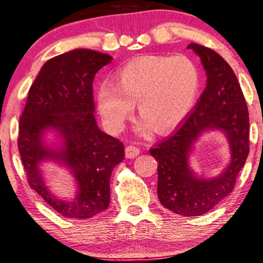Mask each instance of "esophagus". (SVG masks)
<instances>
[{"instance_id": "34e87169", "label": "esophagus", "mask_w": 263, "mask_h": 263, "mask_svg": "<svg viewBox=\"0 0 263 263\" xmlns=\"http://www.w3.org/2000/svg\"><path fill=\"white\" fill-rule=\"evenodd\" d=\"M139 153H141V150L135 145H127L125 148V155L126 157H128V159H134V157L139 155Z\"/></svg>"}]
</instances>
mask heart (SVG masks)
Masks as SVG:
<instances>
[{
    "label": "heart",
    "mask_w": 263,
    "mask_h": 263,
    "mask_svg": "<svg viewBox=\"0 0 263 263\" xmlns=\"http://www.w3.org/2000/svg\"><path fill=\"white\" fill-rule=\"evenodd\" d=\"M199 84L201 73L187 56H143L119 71L117 86L100 87L97 103L110 131L125 127L137 103L142 134L153 127L166 132L177 127L191 110Z\"/></svg>",
    "instance_id": "1"
}]
</instances>
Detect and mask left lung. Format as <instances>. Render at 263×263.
I'll return each instance as SVG.
<instances>
[{
    "instance_id": "8db88e82",
    "label": "left lung",
    "mask_w": 263,
    "mask_h": 263,
    "mask_svg": "<svg viewBox=\"0 0 263 263\" xmlns=\"http://www.w3.org/2000/svg\"><path fill=\"white\" fill-rule=\"evenodd\" d=\"M187 48L201 58L207 85L191 113L150 154L159 163L161 204L176 214L197 216L208 213L233 190L249 155V111L237 77L221 56L201 44L191 43ZM213 128L226 132L233 156L222 175L201 180L191 172L187 157L199 135Z\"/></svg>"
}]
</instances>
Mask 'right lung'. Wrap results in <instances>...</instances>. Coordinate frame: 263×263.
Wrapping results in <instances>:
<instances>
[{
  "instance_id": "obj_1",
  "label": "right lung",
  "mask_w": 263,
  "mask_h": 263,
  "mask_svg": "<svg viewBox=\"0 0 263 263\" xmlns=\"http://www.w3.org/2000/svg\"><path fill=\"white\" fill-rule=\"evenodd\" d=\"M111 61L109 55L76 49L48 60L29 90L19 119V149L27 183L52 209L66 218L87 219L109 205V180L124 160V144L96 124L92 83ZM62 136L63 146L52 151L43 143L47 129ZM44 159H55L72 171L79 195L64 201L50 194L39 171Z\"/></svg>"
}]
</instances>
